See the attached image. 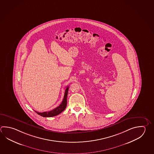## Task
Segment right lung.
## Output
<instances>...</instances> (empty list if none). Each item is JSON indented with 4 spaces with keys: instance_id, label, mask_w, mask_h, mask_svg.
<instances>
[{
    "instance_id": "1",
    "label": "right lung",
    "mask_w": 154,
    "mask_h": 154,
    "mask_svg": "<svg viewBox=\"0 0 154 154\" xmlns=\"http://www.w3.org/2000/svg\"><path fill=\"white\" fill-rule=\"evenodd\" d=\"M69 86L67 87L65 94H64V99L63 100V101L60 103L58 107L55 108L54 109L49 111V112H44L42 113L38 112L36 111H35L36 113L40 115L41 116L43 117H52V116H57L58 114L61 113L63 111L65 110V109L67 105V94H68V90H69Z\"/></svg>"
}]
</instances>
